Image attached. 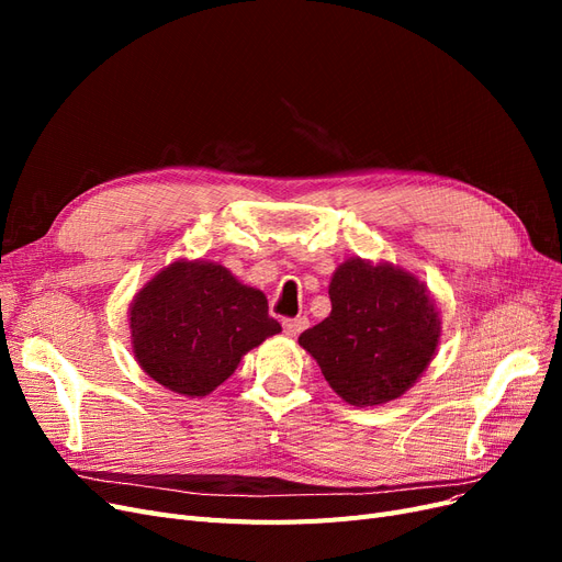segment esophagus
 I'll return each instance as SVG.
<instances>
[{
  "label": "esophagus",
  "instance_id": "obj_1",
  "mask_svg": "<svg viewBox=\"0 0 562 562\" xmlns=\"http://www.w3.org/2000/svg\"><path fill=\"white\" fill-rule=\"evenodd\" d=\"M310 326V321L304 318V316H297V318H283V333L285 335H291V337H295V335H300L304 328Z\"/></svg>",
  "mask_w": 562,
  "mask_h": 562
}]
</instances>
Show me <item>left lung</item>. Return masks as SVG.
Segmentation results:
<instances>
[{
  "instance_id": "obj_1",
  "label": "left lung",
  "mask_w": 562,
  "mask_h": 562,
  "mask_svg": "<svg viewBox=\"0 0 562 562\" xmlns=\"http://www.w3.org/2000/svg\"><path fill=\"white\" fill-rule=\"evenodd\" d=\"M333 312L300 335L323 378L349 405L403 396L429 368L440 316L424 281L391 262L349 258L328 285Z\"/></svg>"
}]
</instances>
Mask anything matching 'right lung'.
<instances>
[{
	"label": "right lung",
	"mask_w": 562,
	"mask_h": 562,
	"mask_svg": "<svg viewBox=\"0 0 562 562\" xmlns=\"http://www.w3.org/2000/svg\"><path fill=\"white\" fill-rule=\"evenodd\" d=\"M131 347L147 375L173 394L209 396L244 356L279 335L267 297L211 260H176L128 307Z\"/></svg>",
	"instance_id": "obj_1"
}]
</instances>
